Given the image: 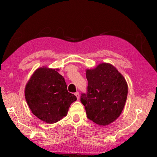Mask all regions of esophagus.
Here are the masks:
<instances>
[{"instance_id":"obj_1","label":"esophagus","mask_w":157,"mask_h":157,"mask_svg":"<svg viewBox=\"0 0 157 157\" xmlns=\"http://www.w3.org/2000/svg\"><path fill=\"white\" fill-rule=\"evenodd\" d=\"M75 95L77 97V98H79V94L78 92H75Z\"/></svg>"}]
</instances>
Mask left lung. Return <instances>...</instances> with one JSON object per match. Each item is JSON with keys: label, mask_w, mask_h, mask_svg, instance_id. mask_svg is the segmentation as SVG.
I'll return each mask as SVG.
<instances>
[{"label": "left lung", "mask_w": 157, "mask_h": 157, "mask_svg": "<svg viewBox=\"0 0 157 157\" xmlns=\"http://www.w3.org/2000/svg\"><path fill=\"white\" fill-rule=\"evenodd\" d=\"M58 71L46 66L38 68L25 87V98L32 113L49 124L64 118L77 100L75 95L68 92L64 78Z\"/></svg>", "instance_id": "8db88e82"}]
</instances>
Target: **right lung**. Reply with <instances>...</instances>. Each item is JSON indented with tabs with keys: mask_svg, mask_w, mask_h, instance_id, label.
Wrapping results in <instances>:
<instances>
[{
	"mask_svg": "<svg viewBox=\"0 0 157 157\" xmlns=\"http://www.w3.org/2000/svg\"><path fill=\"white\" fill-rule=\"evenodd\" d=\"M88 87L82 94L87 118L99 125L113 123L125 105L128 86L124 77L115 66L101 63L86 71Z\"/></svg>",
	"mask_w": 157,
	"mask_h": 157,
	"instance_id": "1",
	"label": "right lung"
}]
</instances>
